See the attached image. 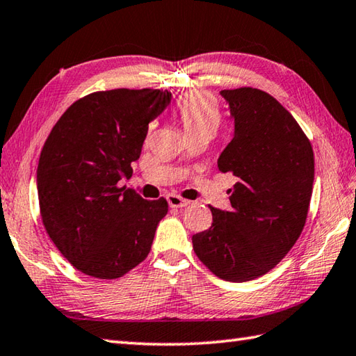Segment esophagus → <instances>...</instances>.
<instances>
[{
  "instance_id": "esophagus-1",
  "label": "esophagus",
  "mask_w": 356,
  "mask_h": 356,
  "mask_svg": "<svg viewBox=\"0 0 356 356\" xmlns=\"http://www.w3.org/2000/svg\"><path fill=\"white\" fill-rule=\"evenodd\" d=\"M168 202H169V206L173 207V209H175V207H177V209H179V207H187L188 204H191V201L181 198L179 195H175V193L168 195Z\"/></svg>"
}]
</instances>
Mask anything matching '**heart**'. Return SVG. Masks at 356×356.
<instances>
[{
    "label": "heart",
    "instance_id": "obj_1",
    "mask_svg": "<svg viewBox=\"0 0 356 356\" xmlns=\"http://www.w3.org/2000/svg\"><path fill=\"white\" fill-rule=\"evenodd\" d=\"M177 117L187 138H212L221 122L220 107L206 92H188L177 101Z\"/></svg>",
    "mask_w": 356,
    "mask_h": 356
}]
</instances>
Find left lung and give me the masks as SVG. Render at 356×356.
<instances>
[{
	"mask_svg": "<svg viewBox=\"0 0 356 356\" xmlns=\"http://www.w3.org/2000/svg\"><path fill=\"white\" fill-rule=\"evenodd\" d=\"M235 134L218 169L236 177L230 210H212V226L192 236L200 261L216 277L243 282L267 273L293 248L306 224L315 159L298 122L269 93L221 90Z\"/></svg>",
	"mask_w": 356,
	"mask_h": 356,
	"instance_id": "left-lung-1",
	"label": "left lung"
}]
</instances>
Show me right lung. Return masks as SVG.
<instances>
[{
    "instance_id": "1",
    "label": "right lung",
    "mask_w": 356,
    "mask_h": 356,
    "mask_svg": "<svg viewBox=\"0 0 356 356\" xmlns=\"http://www.w3.org/2000/svg\"><path fill=\"white\" fill-rule=\"evenodd\" d=\"M172 99L159 89L93 92L75 101L42 146L36 187L47 235L89 277L115 280L149 255L164 198L120 187L132 177L149 122Z\"/></svg>"
}]
</instances>
